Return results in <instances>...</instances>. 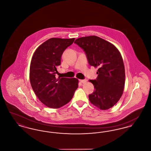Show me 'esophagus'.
<instances>
[{
    "label": "esophagus",
    "mask_w": 151,
    "mask_h": 151,
    "mask_svg": "<svg viewBox=\"0 0 151 151\" xmlns=\"http://www.w3.org/2000/svg\"><path fill=\"white\" fill-rule=\"evenodd\" d=\"M86 79H83V80H80V81L81 82V83H86Z\"/></svg>",
    "instance_id": "1"
}]
</instances>
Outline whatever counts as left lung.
Returning a JSON list of instances; mask_svg holds the SVG:
<instances>
[{
  "mask_svg": "<svg viewBox=\"0 0 151 151\" xmlns=\"http://www.w3.org/2000/svg\"><path fill=\"white\" fill-rule=\"evenodd\" d=\"M74 43L85 52L90 65L98 67L97 78L90 80L93 92L90 102L101 110L113 106L122 96L125 71L121 53L115 46L97 36L79 38Z\"/></svg>",
  "mask_w": 151,
  "mask_h": 151,
  "instance_id": "1",
  "label": "left lung"
}]
</instances>
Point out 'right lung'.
<instances>
[{"label":"right lung","instance_id":"add662e5","mask_svg":"<svg viewBox=\"0 0 151 151\" xmlns=\"http://www.w3.org/2000/svg\"><path fill=\"white\" fill-rule=\"evenodd\" d=\"M74 40L49 39L36 49L32 59L29 72L31 86L38 99L49 108H60L67 104L78 88L77 79L55 78L62 55Z\"/></svg>","mask_w":151,"mask_h":151}]
</instances>
